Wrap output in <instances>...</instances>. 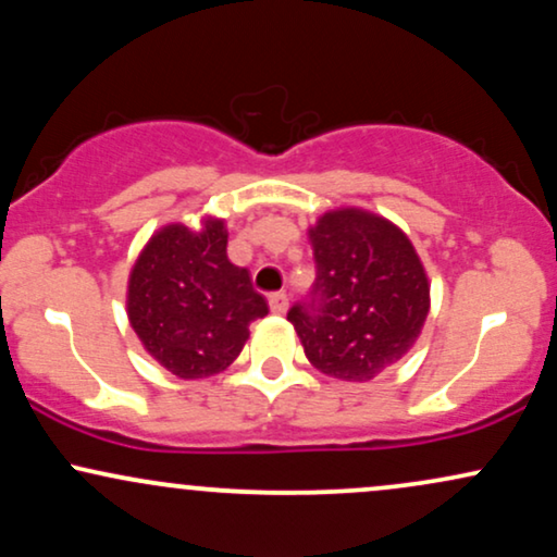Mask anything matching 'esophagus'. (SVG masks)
Instances as JSON below:
<instances>
[{
  "label": "esophagus",
  "mask_w": 557,
  "mask_h": 557,
  "mask_svg": "<svg viewBox=\"0 0 557 557\" xmlns=\"http://www.w3.org/2000/svg\"><path fill=\"white\" fill-rule=\"evenodd\" d=\"M270 309H272V314H285V311H287V296H285V293H272Z\"/></svg>",
  "instance_id": "esophagus-1"
}]
</instances>
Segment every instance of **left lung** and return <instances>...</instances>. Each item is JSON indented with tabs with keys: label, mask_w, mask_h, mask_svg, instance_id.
Here are the masks:
<instances>
[{
	"label": "left lung",
	"mask_w": 557,
	"mask_h": 557,
	"mask_svg": "<svg viewBox=\"0 0 557 557\" xmlns=\"http://www.w3.org/2000/svg\"><path fill=\"white\" fill-rule=\"evenodd\" d=\"M306 235L317 283L287 322L322 374L374 380L413 348L430 314V277L417 248L395 222L361 207L330 209Z\"/></svg>",
	"instance_id": "1"
}]
</instances>
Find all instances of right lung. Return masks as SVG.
I'll return each mask as SVG.
<instances>
[{
  "instance_id": "obj_1",
  "label": "right lung",
  "mask_w": 557,
  "mask_h": 557,
  "mask_svg": "<svg viewBox=\"0 0 557 557\" xmlns=\"http://www.w3.org/2000/svg\"><path fill=\"white\" fill-rule=\"evenodd\" d=\"M127 322L146 354L181 380L225 372L267 317V300L243 267L227 259L222 216L201 225H162L140 248L125 293Z\"/></svg>"
}]
</instances>
